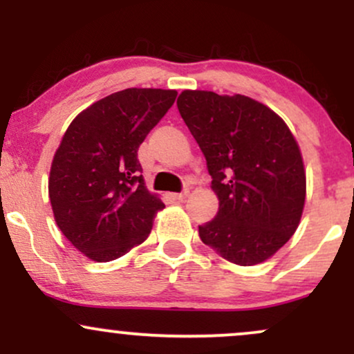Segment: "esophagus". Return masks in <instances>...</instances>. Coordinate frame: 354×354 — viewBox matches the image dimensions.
<instances>
[{
	"instance_id": "obj_1",
	"label": "esophagus",
	"mask_w": 354,
	"mask_h": 354,
	"mask_svg": "<svg viewBox=\"0 0 354 354\" xmlns=\"http://www.w3.org/2000/svg\"><path fill=\"white\" fill-rule=\"evenodd\" d=\"M188 193H189V188H186V189H183L181 193H173V198H174V200L183 201L186 196H188Z\"/></svg>"
}]
</instances>
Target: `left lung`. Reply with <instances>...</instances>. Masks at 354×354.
Wrapping results in <instances>:
<instances>
[{
    "instance_id": "8db88e82",
    "label": "left lung",
    "mask_w": 354,
    "mask_h": 354,
    "mask_svg": "<svg viewBox=\"0 0 354 354\" xmlns=\"http://www.w3.org/2000/svg\"><path fill=\"white\" fill-rule=\"evenodd\" d=\"M178 109L206 158L219 208L200 238L239 266L271 258L295 234L306 174L286 123L243 95L186 89Z\"/></svg>"
}]
</instances>
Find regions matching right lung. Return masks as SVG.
Wrapping results in <instances>:
<instances>
[{
    "label": "right lung",
    "instance_id": "right-lung-1",
    "mask_svg": "<svg viewBox=\"0 0 354 354\" xmlns=\"http://www.w3.org/2000/svg\"><path fill=\"white\" fill-rule=\"evenodd\" d=\"M174 89L128 88L96 101L68 126L53 158L56 225L89 259L106 263L145 241L163 201L145 186L138 148L173 106Z\"/></svg>",
    "mask_w": 354,
    "mask_h": 354
}]
</instances>
